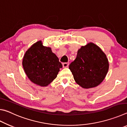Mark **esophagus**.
I'll return each mask as SVG.
<instances>
[{
	"instance_id": "34e87169",
	"label": "esophagus",
	"mask_w": 127,
	"mask_h": 127,
	"mask_svg": "<svg viewBox=\"0 0 127 127\" xmlns=\"http://www.w3.org/2000/svg\"><path fill=\"white\" fill-rule=\"evenodd\" d=\"M68 65H69V63H64L63 64V68H67L68 67Z\"/></svg>"
}]
</instances>
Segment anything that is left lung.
Masks as SVG:
<instances>
[{
  "label": "left lung",
  "instance_id": "8db88e82",
  "mask_svg": "<svg viewBox=\"0 0 127 127\" xmlns=\"http://www.w3.org/2000/svg\"><path fill=\"white\" fill-rule=\"evenodd\" d=\"M109 67L106 54L92 42L82 46L76 59L69 66L76 82L86 89L99 85L106 77Z\"/></svg>",
  "mask_w": 127,
  "mask_h": 127
}]
</instances>
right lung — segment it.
<instances>
[{"mask_svg": "<svg viewBox=\"0 0 127 127\" xmlns=\"http://www.w3.org/2000/svg\"><path fill=\"white\" fill-rule=\"evenodd\" d=\"M22 65L28 78L35 84L46 87L54 80L62 68L59 59L50 47L38 41L26 51Z\"/></svg>", "mask_w": 127, "mask_h": 127, "instance_id": "add662e5", "label": "right lung"}]
</instances>
